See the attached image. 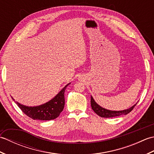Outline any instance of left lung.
<instances>
[{"label":"left lung","mask_w":154,"mask_h":154,"mask_svg":"<svg viewBox=\"0 0 154 154\" xmlns=\"http://www.w3.org/2000/svg\"><path fill=\"white\" fill-rule=\"evenodd\" d=\"M91 108L93 110V111L95 112L97 115L102 118H112V117H116L119 116L120 115H126V114H128L129 112H131V111L134 109V108L135 107L136 104H134L133 106L130 108L128 109L124 110H120V111H112V110H106L105 109H103L101 106H100L99 104H97L95 101L94 100L92 96L91 97Z\"/></svg>","instance_id":"left-lung-1"}]
</instances>
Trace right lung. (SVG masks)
<instances>
[{
  "instance_id": "right-lung-1",
  "label": "right lung",
  "mask_w": 154,
  "mask_h": 154,
  "mask_svg": "<svg viewBox=\"0 0 154 154\" xmlns=\"http://www.w3.org/2000/svg\"><path fill=\"white\" fill-rule=\"evenodd\" d=\"M67 85L53 99L38 106H26L16 102L17 105L26 115L33 120H50L56 119L63 111L65 105L64 93ZM13 99V98H12Z\"/></svg>"
}]
</instances>
